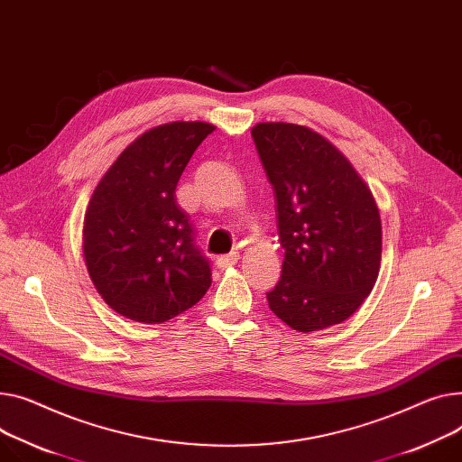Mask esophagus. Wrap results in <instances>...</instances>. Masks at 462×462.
<instances>
[{"label": "esophagus", "mask_w": 462, "mask_h": 462, "mask_svg": "<svg viewBox=\"0 0 462 462\" xmlns=\"http://www.w3.org/2000/svg\"><path fill=\"white\" fill-rule=\"evenodd\" d=\"M237 262H239V253H230V254L219 256L217 260H215V265H217L219 269H228V267L236 265Z\"/></svg>", "instance_id": "esophagus-1"}]
</instances>
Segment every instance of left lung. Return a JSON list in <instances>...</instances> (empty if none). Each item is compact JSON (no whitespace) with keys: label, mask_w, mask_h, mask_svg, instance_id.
<instances>
[{"label":"left lung","mask_w":462,"mask_h":462,"mask_svg":"<svg viewBox=\"0 0 462 462\" xmlns=\"http://www.w3.org/2000/svg\"><path fill=\"white\" fill-rule=\"evenodd\" d=\"M251 135L274 189L284 247L269 309L299 332L342 323L379 276L383 230L375 199L344 153L318 132L260 122Z\"/></svg>","instance_id":"8db88e82"}]
</instances>
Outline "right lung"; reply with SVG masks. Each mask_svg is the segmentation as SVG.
I'll use <instances>...</instances> for the list:
<instances>
[{
	"label": "right lung",
	"mask_w": 462,
	"mask_h": 462,
	"mask_svg": "<svg viewBox=\"0 0 462 462\" xmlns=\"http://www.w3.org/2000/svg\"><path fill=\"white\" fill-rule=\"evenodd\" d=\"M208 122H169L125 148L92 193L83 256L111 309L139 323H163L197 304L211 286L209 262L176 204L178 180Z\"/></svg>",
	"instance_id": "1"
}]
</instances>
